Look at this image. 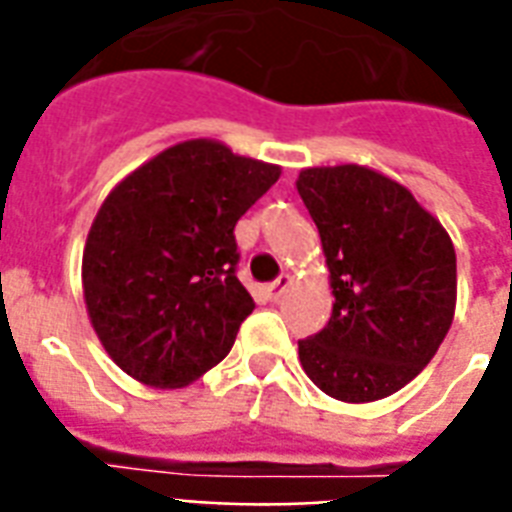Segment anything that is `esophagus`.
Wrapping results in <instances>:
<instances>
[{"mask_svg":"<svg viewBox=\"0 0 512 512\" xmlns=\"http://www.w3.org/2000/svg\"><path fill=\"white\" fill-rule=\"evenodd\" d=\"M289 284H292V279H289V276H279V279L271 281V284L265 287V292H268V297H271V300H279L281 292H284Z\"/></svg>","mask_w":512,"mask_h":512,"instance_id":"34e87169","label":"esophagus"}]
</instances>
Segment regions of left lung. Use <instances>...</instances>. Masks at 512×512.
I'll return each instance as SVG.
<instances>
[{"label":"left lung","mask_w":512,"mask_h":512,"mask_svg":"<svg viewBox=\"0 0 512 512\" xmlns=\"http://www.w3.org/2000/svg\"><path fill=\"white\" fill-rule=\"evenodd\" d=\"M297 193L319 228L335 295L327 327L297 342L300 364L337 401L390 396L430 364L452 327V239L409 188L369 167H308Z\"/></svg>","instance_id":"1"}]
</instances>
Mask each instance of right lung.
Returning <instances> with one entry per match:
<instances>
[{
    "instance_id": "right-lung-1",
    "label": "right lung",
    "mask_w": 512,
    "mask_h": 512,
    "mask_svg": "<svg viewBox=\"0 0 512 512\" xmlns=\"http://www.w3.org/2000/svg\"><path fill=\"white\" fill-rule=\"evenodd\" d=\"M281 175L217 140H185L124 177L82 255L92 329L119 369L183 388L220 364L255 300L236 279L239 217Z\"/></svg>"
}]
</instances>
